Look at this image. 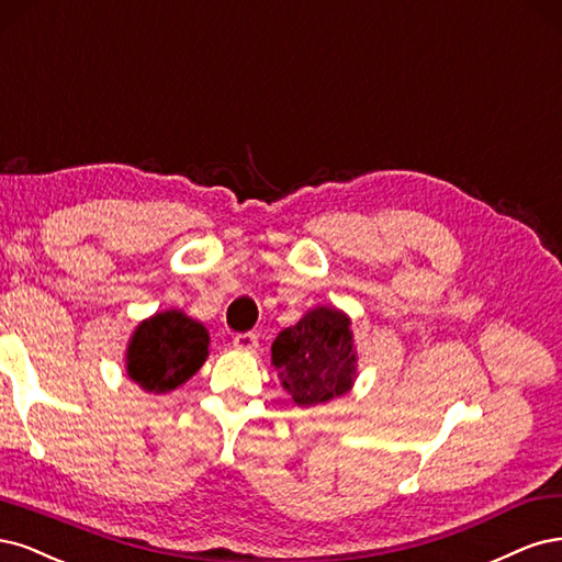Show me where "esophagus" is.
<instances>
[{
  "label": "esophagus",
  "mask_w": 562,
  "mask_h": 562,
  "mask_svg": "<svg viewBox=\"0 0 562 562\" xmlns=\"http://www.w3.org/2000/svg\"><path fill=\"white\" fill-rule=\"evenodd\" d=\"M233 348L240 352H255L259 348V338L257 334H238L233 338Z\"/></svg>",
  "instance_id": "1"
}]
</instances>
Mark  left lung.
Here are the masks:
<instances>
[{"instance_id": "1", "label": "left lung", "mask_w": 562, "mask_h": 562, "mask_svg": "<svg viewBox=\"0 0 562 562\" xmlns=\"http://www.w3.org/2000/svg\"><path fill=\"white\" fill-rule=\"evenodd\" d=\"M357 359L352 319L334 305L311 307L270 348V364L301 408L348 394L359 373Z\"/></svg>"}]
</instances>
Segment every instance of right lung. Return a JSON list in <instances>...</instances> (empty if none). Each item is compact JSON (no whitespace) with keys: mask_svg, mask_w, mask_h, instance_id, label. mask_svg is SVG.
Masks as SVG:
<instances>
[{"mask_svg":"<svg viewBox=\"0 0 562 562\" xmlns=\"http://www.w3.org/2000/svg\"><path fill=\"white\" fill-rule=\"evenodd\" d=\"M210 355V331L184 311L142 319L125 348V373L149 394H168L201 371Z\"/></svg>","mask_w":562,"mask_h":562,"instance_id":"right-lung-1","label":"right lung"}]
</instances>
